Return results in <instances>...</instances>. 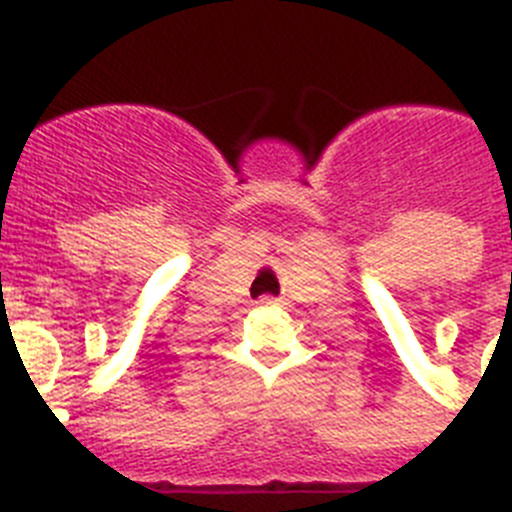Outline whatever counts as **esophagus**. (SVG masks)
<instances>
[{
    "label": "esophagus",
    "instance_id": "obj_1",
    "mask_svg": "<svg viewBox=\"0 0 512 512\" xmlns=\"http://www.w3.org/2000/svg\"><path fill=\"white\" fill-rule=\"evenodd\" d=\"M270 301H273V296H262L260 298V303H270Z\"/></svg>",
    "mask_w": 512,
    "mask_h": 512
}]
</instances>
